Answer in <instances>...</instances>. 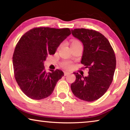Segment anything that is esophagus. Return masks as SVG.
Masks as SVG:
<instances>
[{"mask_svg": "<svg viewBox=\"0 0 130 130\" xmlns=\"http://www.w3.org/2000/svg\"><path fill=\"white\" fill-rule=\"evenodd\" d=\"M69 74H70V72H64V76H65L68 75Z\"/></svg>", "mask_w": 130, "mask_h": 130, "instance_id": "34e87169", "label": "esophagus"}]
</instances>
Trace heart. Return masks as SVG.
<instances>
[{
    "instance_id": "b5f03b06",
    "label": "heart",
    "mask_w": 130,
    "mask_h": 130,
    "mask_svg": "<svg viewBox=\"0 0 130 130\" xmlns=\"http://www.w3.org/2000/svg\"><path fill=\"white\" fill-rule=\"evenodd\" d=\"M77 43H80V42L78 41H73L72 42V45H73V44H77ZM62 66L66 68H69L70 67V66H71V65H70V62H65L62 63Z\"/></svg>"
}]
</instances>
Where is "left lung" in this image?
<instances>
[{
    "mask_svg": "<svg viewBox=\"0 0 130 130\" xmlns=\"http://www.w3.org/2000/svg\"><path fill=\"white\" fill-rule=\"evenodd\" d=\"M72 34L84 46L81 63L89 69V75L78 73L70 85L74 95L81 100L93 102L101 98L112 82L116 57L108 40L99 32L86 28L71 30Z\"/></svg>",
    "mask_w": 130,
    "mask_h": 130,
    "instance_id": "left-lung-1",
    "label": "left lung"
}]
</instances>
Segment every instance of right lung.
Returning a JSON list of instances; mask_svg holds the SVG:
<instances>
[{"instance_id": "right-lung-1", "label": "right lung", "mask_w": 130, "mask_h": 130, "mask_svg": "<svg viewBox=\"0 0 130 130\" xmlns=\"http://www.w3.org/2000/svg\"><path fill=\"white\" fill-rule=\"evenodd\" d=\"M71 34L69 28L36 27L19 39L12 57L14 76L26 96L41 100L49 96L64 74L61 70H45L47 55L56 53L61 43Z\"/></svg>"}]
</instances>
